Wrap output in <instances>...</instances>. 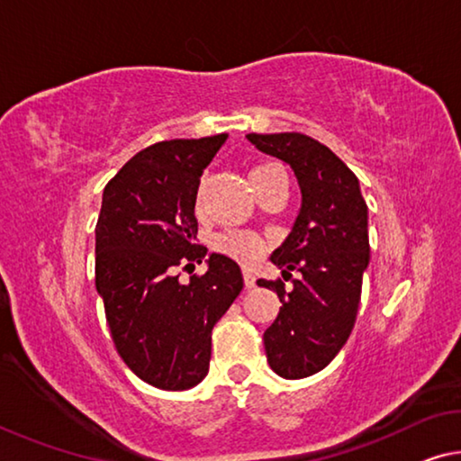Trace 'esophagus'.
I'll list each match as a JSON object with an SVG mask.
<instances>
[{
  "mask_svg": "<svg viewBox=\"0 0 461 461\" xmlns=\"http://www.w3.org/2000/svg\"><path fill=\"white\" fill-rule=\"evenodd\" d=\"M244 285L246 289H252L257 285V276H254L252 270H244Z\"/></svg>",
  "mask_w": 461,
  "mask_h": 461,
  "instance_id": "obj_1",
  "label": "esophagus"
}]
</instances>
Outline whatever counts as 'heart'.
Returning a JSON list of instances; mask_svg holds the SVG:
<instances>
[{"mask_svg":"<svg viewBox=\"0 0 461 461\" xmlns=\"http://www.w3.org/2000/svg\"><path fill=\"white\" fill-rule=\"evenodd\" d=\"M270 170H275L273 164H260L252 167L248 178H250L254 191L258 188L260 178L267 176ZM199 209L201 201H196V211ZM215 248L221 254H225V257L242 262V265H252V262H257L262 257V252L267 250V242L254 231H228L215 240Z\"/></svg>","mask_w":461,"mask_h":461,"instance_id":"obj_1","label":"heart"}]
</instances>
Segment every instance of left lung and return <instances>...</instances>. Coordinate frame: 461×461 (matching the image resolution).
<instances>
[{"label":"left lung","instance_id":"8db88e82","mask_svg":"<svg viewBox=\"0 0 461 461\" xmlns=\"http://www.w3.org/2000/svg\"><path fill=\"white\" fill-rule=\"evenodd\" d=\"M246 137L294 167L302 188L294 230L270 257L283 268V279L291 270L302 276L291 281V291L281 279H258L283 303L265 332L270 369L285 379H302L322 371L355 326L369 265L367 203L353 170L313 137L297 131Z\"/></svg>","mask_w":461,"mask_h":461}]
</instances>
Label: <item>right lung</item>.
<instances>
[{"instance_id": "obj_1", "label": "right lung", "mask_w": 461, "mask_h": 461, "mask_svg": "<svg viewBox=\"0 0 461 461\" xmlns=\"http://www.w3.org/2000/svg\"><path fill=\"white\" fill-rule=\"evenodd\" d=\"M228 133L172 139L135 153L108 180L96 223V289L116 353L159 390H188L209 371L211 330L244 287L238 262L211 254L201 265L194 203L201 174Z\"/></svg>"}]
</instances>
